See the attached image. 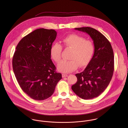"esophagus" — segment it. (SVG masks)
<instances>
[{"instance_id": "1", "label": "esophagus", "mask_w": 128, "mask_h": 128, "mask_svg": "<svg viewBox=\"0 0 128 128\" xmlns=\"http://www.w3.org/2000/svg\"><path fill=\"white\" fill-rule=\"evenodd\" d=\"M68 75L67 74H62V77H67Z\"/></svg>"}]
</instances>
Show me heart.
Returning a JSON list of instances; mask_svg holds the SVG:
<instances>
[{"instance_id": "b5f03b06", "label": "heart", "mask_w": 128, "mask_h": 128, "mask_svg": "<svg viewBox=\"0 0 128 128\" xmlns=\"http://www.w3.org/2000/svg\"><path fill=\"white\" fill-rule=\"evenodd\" d=\"M62 42L65 48L72 50L70 58L72 60L60 61L57 66L58 71L63 73L72 72L78 68V63L80 67H84L91 60L94 51V46L92 41L77 34H71L64 38ZM62 50V45L57 42L51 47L50 55L56 62L61 58Z\"/></svg>"}]
</instances>
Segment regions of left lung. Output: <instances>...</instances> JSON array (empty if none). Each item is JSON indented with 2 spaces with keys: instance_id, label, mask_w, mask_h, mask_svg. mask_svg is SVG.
Listing matches in <instances>:
<instances>
[{
  "instance_id": "8db88e82",
  "label": "left lung",
  "mask_w": 128,
  "mask_h": 128,
  "mask_svg": "<svg viewBox=\"0 0 128 128\" xmlns=\"http://www.w3.org/2000/svg\"><path fill=\"white\" fill-rule=\"evenodd\" d=\"M88 34L93 40L94 54L84 70L75 74L76 83L72 89L84 100L100 96L107 88L114 72V54L110 41L102 34L90 27L75 28Z\"/></svg>"
}]
</instances>
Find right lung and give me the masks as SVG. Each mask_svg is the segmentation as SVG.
Instances as JSON below:
<instances>
[{"instance_id": "obj_1", "label": "right lung", "mask_w": 128, "mask_h": 128, "mask_svg": "<svg viewBox=\"0 0 128 128\" xmlns=\"http://www.w3.org/2000/svg\"><path fill=\"white\" fill-rule=\"evenodd\" d=\"M56 34L54 30L37 29L23 37L16 48L14 72L22 90L34 100L50 97L62 78L51 59L50 49Z\"/></svg>"}]
</instances>
